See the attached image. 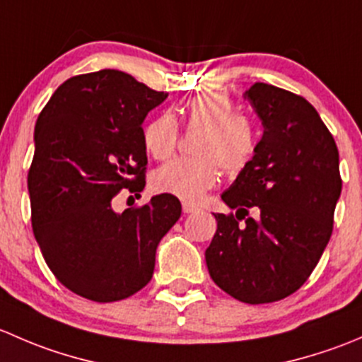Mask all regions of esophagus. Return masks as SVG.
Listing matches in <instances>:
<instances>
[{
    "instance_id": "esophagus-1",
    "label": "esophagus",
    "mask_w": 362,
    "mask_h": 362,
    "mask_svg": "<svg viewBox=\"0 0 362 362\" xmlns=\"http://www.w3.org/2000/svg\"><path fill=\"white\" fill-rule=\"evenodd\" d=\"M182 210H184V214H194L199 208L192 203H182Z\"/></svg>"
}]
</instances>
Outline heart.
Here are the masks:
<instances>
[{
	"mask_svg": "<svg viewBox=\"0 0 362 362\" xmlns=\"http://www.w3.org/2000/svg\"><path fill=\"white\" fill-rule=\"evenodd\" d=\"M185 122L191 129H203L196 140V158L168 160L152 175V187L159 194L175 196L182 202H198L221 178V166L238 173L255 152L254 127L238 115L226 93L210 90L185 101ZM178 126L168 113L152 119L144 131L145 151L164 159L175 151Z\"/></svg>",
	"mask_w": 362,
	"mask_h": 362,
	"instance_id": "heart-1",
	"label": "heart"
}]
</instances>
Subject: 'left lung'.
<instances>
[{"instance_id":"obj_1","label":"left lung","mask_w":362,"mask_h":362,"mask_svg":"<svg viewBox=\"0 0 362 362\" xmlns=\"http://www.w3.org/2000/svg\"><path fill=\"white\" fill-rule=\"evenodd\" d=\"M243 98L264 131L250 163L221 194L236 217L214 214L217 231L204 259L224 293L262 305L296 293L312 275L333 233L341 178L333 134L305 98L262 82Z\"/></svg>"}]
</instances>
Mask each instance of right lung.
Masks as SVG:
<instances>
[{
	"label": "right lung",
	"mask_w": 362,
	"mask_h": 362,
	"mask_svg": "<svg viewBox=\"0 0 362 362\" xmlns=\"http://www.w3.org/2000/svg\"><path fill=\"white\" fill-rule=\"evenodd\" d=\"M166 98L127 73L100 69L61 83L36 120L33 233L56 279L90 301L144 289L160 238L180 218V202L168 194L122 214L112 208L120 189L144 191L141 124Z\"/></svg>",
	"instance_id": "add662e5"
}]
</instances>
